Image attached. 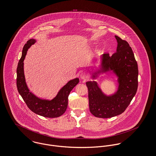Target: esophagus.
Wrapping results in <instances>:
<instances>
[{
    "instance_id": "esophagus-1",
    "label": "esophagus",
    "mask_w": 156,
    "mask_h": 156,
    "mask_svg": "<svg viewBox=\"0 0 156 156\" xmlns=\"http://www.w3.org/2000/svg\"><path fill=\"white\" fill-rule=\"evenodd\" d=\"M80 77L82 80H86L88 78V75H87V73H85V72H83L81 75H80Z\"/></svg>"
}]
</instances>
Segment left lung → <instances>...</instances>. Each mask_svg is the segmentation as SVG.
I'll return each instance as SVG.
<instances>
[{"label": "left lung", "instance_id": "obj_1", "mask_svg": "<svg viewBox=\"0 0 156 156\" xmlns=\"http://www.w3.org/2000/svg\"><path fill=\"white\" fill-rule=\"evenodd\" d=\"M118 41L116 51L110 57L103 55V71H113L119 77V89L112 96L105 95L95 81L86 83L88 90L89 108L96 117L108 118L122 114L128 108L138 88V69L129 43L115 36Z\"/></svg>", "mask_w": 156, "mask_h": 156}]
</instances>
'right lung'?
I'll return each mask as SVG.
<instances>
[{"instance_id": "obj_1", "label": "right lung", "mask_w": 156, "mask_h": 156, "mask_svg": "<svg viewBox=\"0 0 156 156\" xmlns=\"http://www.w3.org/2000/svg\"><path fill=\"white\" fill-rule=\"evenodd\" d=\"M35 41V40L30 39L24 45L22 56L16 69L17 89L28 108L34 113L46 118L59 117L65 112L68 107V96L72 89L78 84L79 79L75 78L69 81L60 90L56 97L50 101L40 99L30 92L25 81L23 61L28 48Z\"/></svg>"}]
</instances>
